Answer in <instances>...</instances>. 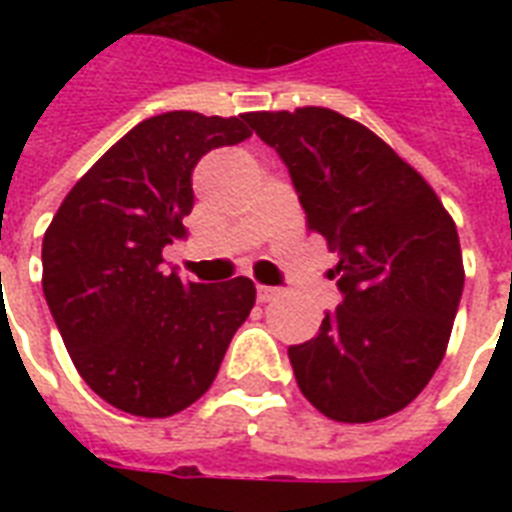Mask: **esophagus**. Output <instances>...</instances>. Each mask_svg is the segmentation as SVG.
<instances>
[{
  "mask_svg": "<svg viewBox=\"0 0 512 512\" xmlns=\"http://www.w3.org/2000/svg\"><path fill=\"white\" fill-rule=\"evenodd\" d=\"M281 289L279 287H265V284H257V300L260 303H271L273 297H279Z\"/></svg>",
  "mask_w": 512,
  "mask_h": 512,
  "instance_id": "esophagus-1",
  "label": "esophagus"
}]
</instances>
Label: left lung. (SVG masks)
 Wrapping results in <instances>:
<instances>
[{
  "instance_id": "8db88e82",
  "label": "left lung",
  "mask_w": 512,
  "mask_h": 512,
  "mask_svg": "<svg viewBox=\"0 0 512 512\" xmlns=\"http://www.w3.org/2000/svg\"><path fill=\"white\" fill-rule=\"evenodd\" d=\"M284 159L308 228L340 255L342 303L289 345L303 396L337 422L412 404L436 374L465 284L457 225L428 180L369 127L332 108L252 111Z\"/></svg>"
}]
</instances>
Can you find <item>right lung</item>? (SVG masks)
Returning <instances> with one entry per match:
<instances>
[{
	"instance_id": "1",
	"label": "right lung",
	"mask_w": 512,
	"mask_h": 512,
	"mask_svg": "<svg viewBox=\"0 0 512 512\" xmlns=\"http://www.w3.org/2000/svg\"><path fill=\"white\" fill-rule=\"evenodd\" d=\"M247 114L151 116L68 191L42 241V289L82 380L135 417H172L209 390L255 284L183 281L162 249L185 236L201 156L252 135Z\"/></svg>"
}]
</instances>
